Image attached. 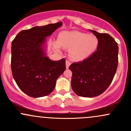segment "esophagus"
Masks as SVG:
<instances>
[{
  "instance_id": "34e87169",
  "label": "esophagus",
  "mask_w": 131,
  "mask_h": 131,
  "mask_svg": "<svg viewBox=\"0 0 131 131\" xmlns=\"http://www.w3.org/2000/svg\"><path fill=\"white\" fill-rule=\"evenodd\" d=\"M70 64H71V63H70V62L69 61H66V68H67V69L69 68Z\"/></svg>"
}]
</instances>
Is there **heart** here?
Listing matches in <instances>:
<instances>
[{
    "instance_id": "1",
    "label": "heart",
    "mask_w": 131,
    "mask_h": 131,
    "mask_svg": "<svg viewBox=\"0 0 131 131\" xmlns=\"http://www.w3.org/2000/svg\"><path fill=\"white\" fill-rule=\"evenodd\" d=\"M98 44V39L93 34L71 31L61 33L58 42L54 43V47L58 51H60L61 47L70 49L71 59L80 61L91 56L96 51Z\"/></svg>"
}]
</instances>
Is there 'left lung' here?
Returning <instances> with one entry per match:
<instances>
[{
  "instance_id": "left-lung-1",
  "label": "left lung",
  "mask_w": 131,
  "mask_h": 131,
  "mask_svg": "<svg viewBox=\"0 0 131 131\" xmlns=\"http://www.w3.org/2000/svg\"><path fill=\"white\" fill-rule=\"evenodd\" d=\"M90 31L99 40L97 51L87 59L69 67L71 85L79 96L93 97L103 93L113 80L118 67V43L108 34Z\"/></svg>"
}]
</instances>
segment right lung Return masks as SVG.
Segmentation results:
<instances>
[{"label": "right lung", "mask_w": 131, "mask_h": 131, "mask_svg": "<svg viewBox=\"0 0 131 131\" xmlns=\"http://www.w3.org/2000/svg\"><path fill=\"white\" fill-rule=\"evenodd\" d=\"M62 22L35 26L18 33L12 42L11 70L17 85L30 97L51 94L58 78L66 70L64 58L52 61L43 47L47 37L62 26Z\"/></svg>", "instance_id": "1"}]
</instances>
